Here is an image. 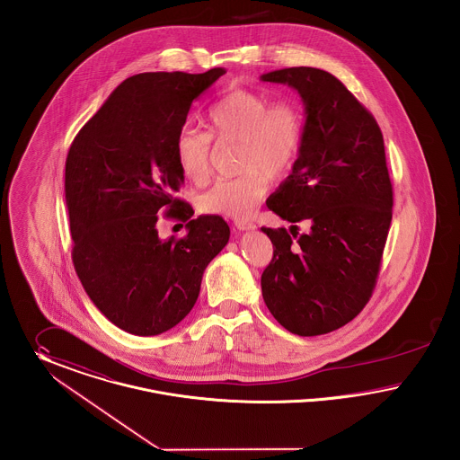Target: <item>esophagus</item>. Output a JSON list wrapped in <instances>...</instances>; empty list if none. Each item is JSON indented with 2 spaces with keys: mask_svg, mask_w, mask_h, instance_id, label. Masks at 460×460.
<instances>
[{
  "mask_svg": "<svg viewBox=\"0 0 460 460\" xmlns=\"http://www.w3.org/2000/svg\"><path fill=\"white\" fill-rule=\"evenodd\" d=\"M235 226H237V230H254L256 228V225L254 223H251V221H243V219H237L235 221Z\"/></svg>",
  "mask_w": 460,
  "mask_h": 460,
  "instance_id": "esophagus-1",
  "label": "esophagus"
}]
</instances>
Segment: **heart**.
Listing matches in <instances>:
<instances>
[{"label": "heart", "instance_id": "1", "mask_svg": "<svg viewBox=\"0 0 460 460\" xmlns=\"http://www.w3.org/2000/svg\"><path fill=\"white\" fill-rule=\"evenodd\" d=\"M208 133L185 128L176 137V161L197 185L211 172V138L218 144L239 142L237 178H223L200 197V209L223 218L252 215L268 190V176L289 172L303 148L305 112L294 100H277L252 90H234L206 114Z\"/></svg>", "mask_w": 460, "mask_h": 460}]
</instances>
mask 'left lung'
I'll list each match as a JSON object with an SVG mask.
<instances>
[{
  "instance_id": "obj_1",
  "label": "left lung",
  "mask_w": 460,
  "mask_h": 460,
  "mask_svg": "<svg viewBox=\"0 0 460 460\" xmlns=\"http://www.w3.org/2000/svg\"><path fill=\"white\" fill-rule=\"evenodd\" d=\"M261 81L294 88L306 114L299 157L266 206L290 223L312 225L299 237L261 228L273 243L263 299L292 334L320 336L351 322L376 288L393 217L385 140L374 116L332 74L289 67Z\"/></svg>"
}]
</instances>
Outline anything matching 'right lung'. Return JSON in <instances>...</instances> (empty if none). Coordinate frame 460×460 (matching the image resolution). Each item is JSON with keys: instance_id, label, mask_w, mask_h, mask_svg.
Wrapping results in <instances>:
<instances>
[{"instance_id": "1", "label": "right lung", "mask_w": 460, "mask_h": 460, "mask_svg": "<svg viewBox=\"0 0 460 460\" xmlns=\"http://www.w3.org/2000/svg\"><path fill=\"white\" fill-rule=\"evenodd\" d=\"M144 73L122 81L74 138L66 202L75 273L102 314L135 336H157L194 308L206 266L226 245L221 217H194L176 137L192 102L219 75ZM188 221L181 240H161L156 213Z\"/></svg>"}]
</instances>
